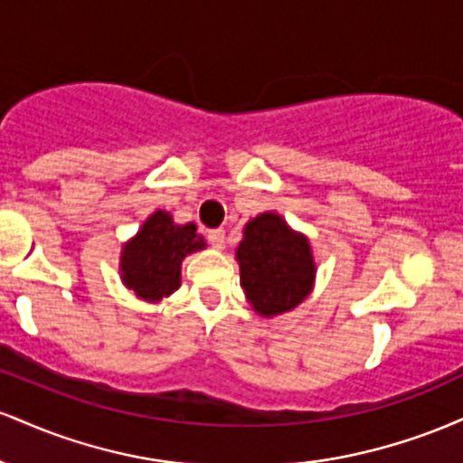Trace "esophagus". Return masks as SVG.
<instances>
[{"instance_id":"esophagus-1","label":"esophagus","mask_w":463,"mask_h":463,"mask_svg":"<svg viewBox=\"0 0 463 463\" xmlns=\"http://www.w3.org/2000/svg\"><path fill=\"white\" fill-rule=\"evenodd\" d=\"M206 239H209V243L215 250H222V248H224V243H226V235H224V231H222V228H217V231H209Z\"/></svg>"}]
</instances>
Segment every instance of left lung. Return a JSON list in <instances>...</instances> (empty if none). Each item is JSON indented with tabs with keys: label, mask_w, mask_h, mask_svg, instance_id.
Returning a JSON list of instances; mask_svg holds the SVG:
<instances>
[{
	"label": "left lung",
	"mask_w": 463,
	"mask_h": 463,
	"mask_svg": "<svg viewBox=\"0 0 463 463\" xmlns=\"http://www.w3.org/2000/svg\"><path fill=\"white\" fill-rule=\"evenodd\" d=\"M235 259L246 300L261 317L296 309L316 285L309 237L294 231L276 211H265L243 226Z\"/></svg>",
	"instance_id": "left-lung-1"
}]
</instances>
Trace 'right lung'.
I'll return each instance as SVG.
<instances>
[{
    "instance_id": "1",
    "label": "right lung",
    "mask_w": 463,
    "mask_h": 463,
    "mask_svg": "<svg viewBox=\"0 0 463 463\" xmlns=\"http://www.w3.org/2000/svg\"><path fill=\"white\" fill-rule=\"evenodd\" d=\"M204 248L195 224H176L169 211L158 209L121 246L119 279L137 298L158 302L180 287L184 257Z\"/></svg>"
}]
</instances>
